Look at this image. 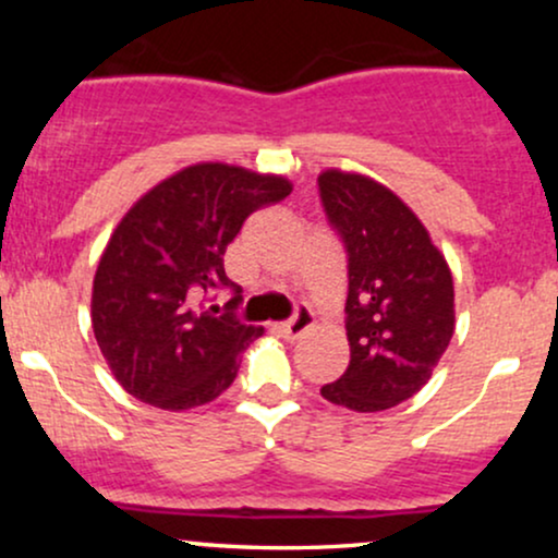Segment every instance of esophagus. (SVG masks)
I'll use <instances>...</instances> for the list:
<instances>
[{
  "label": "esophagus",
  "mask_w": 558,
  "mask_h": 558,
  "mask_svg": "<svg viewBox=\"0 0 558 558\" xmlns=\"http://www.w3.org/2000/svg\"><path fill=\"white\" fill-rule=\"evenodd\" d=\"M312 325H315V317H312V312L306 310V306H301V310H296V315L288 319V323H280L275 330H278L286 341H296V338L304 336Z\"/></svg>",
  "instance_id": "34e87169"
}]
</instances>
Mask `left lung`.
<instances>
[{"label": "left lung", "mask_w": 558, "mask_h": 558, "mask_svg": "<svg viewBox=\"0 0 558 558\" xmlns=\"http://www.w3.org/2000/svg\"><path fill=\"white\" fill-rule=\"evenodd\" d=\"M349 254L345 336L351 360L323 399L383 412L433 377L457 325L453 278L427 228L388 185L338 168L317 178Z\"/></svg>", "instance_id": "1"}]
</instances>
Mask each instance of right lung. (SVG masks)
Masks as SVG:
<instances>
[{"mask_svg":"<svg viewBox=\"0 0 558 558\" xmlns=\"http://www.w3.org/2000/svg\"><path fill=\"white\" fill-rule=\"evenodd\" d=\"M293 183L239 165L196 162L172 172L112 230L92 288V328L114 380L138 401L185 412L215 401L265 332L196 301L230 286L222 254L254 209ZM239 304V296L228 301Z\"/></svg>","mask_w":558,"mask_h":558,"instance_id":"obj_1","label":"right lung"}]
</instances>
